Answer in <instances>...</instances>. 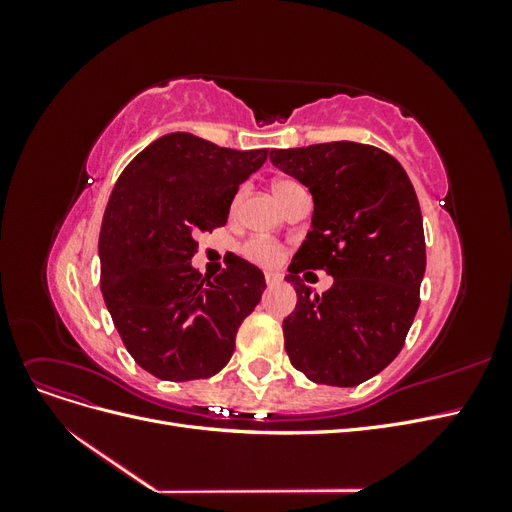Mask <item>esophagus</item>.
<instances>
[{"label":"esophagus","mask_w":512,"mask_h":512,"mask_svg":"<svg viewBox=\"0 0 512 512\" xmlns=\"http://www.w3.org/2000/svg\"><path fill=\"white\" fill-rule=\"evenodd\" d=\"M265 282H267V286H275V284H280V275L273 273V271H267V273H265Z\"/></svg>","instance_id":"obj_1"}]
</instances>
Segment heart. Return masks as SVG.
<instances>
[{
	"mask_svg": "<svg viewBox=\"0 0 512 512\" xmlns=\"http://www.w3.org/2000/svg\"><path fill=\"white\" fill-rule=\"evenodd\" d=\"M271 190H273V196L282 203V200L290 192L299 190V185L294 183V181H290V179H275L273 185H271ZM245 256L250 258V260H254V262H258V265L271 267V265H275L277 260L282 258V247L277 245V243H273V241H267V239H252L250 243L245 245Z\"/></svg>",
	"mask_w": 512,
	"mask_h": 512,
	"instance_id": "1",
	"label": "heart"
}]
</instances>
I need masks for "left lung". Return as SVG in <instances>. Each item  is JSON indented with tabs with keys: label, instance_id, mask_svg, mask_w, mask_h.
<instances>
[{
	"label": "left lung",
	"instance_id": "1",
	"mask_svg": "<svg viewBox=\"0 0 512 512\" xmlns=\"http://www.w3.org/2000/svg\"><path fill=\"white\" fill-rule=\"evenodd\" d=\"M269 160L314 198L312 230L286 280L297 307L284 320L290 363L320 384L356 386L404 348L425 275L423 215L412 183L389 153L337 141L271 149ZM324 268L322 295L298 273Z\"/></svg>",
	"mask_w": 512,
	"mask_h": 512
}]
</instances>
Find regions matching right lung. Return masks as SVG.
Here are the masks:
<instances>
[{
  "label": "right lung",
  "mask_w": 512,
  "mask_h": 512,
  "mask_svg": "<svg viewBox=\"0 0 512 512\" xmlns=\"http://www.w3.org/2000/svg\"><path fill=\"white\" fill-rule=\"evenodd\" d=\"M267 153L173 132L138 153L115 183L98 241L100 286L123 346L160 380L218 374L267 288L262 271L239 256L213 280L190 262L194 237L226 224L239 185Z\"/></svg>",
  "instance_id": "add662e5"
}]
</instances>
